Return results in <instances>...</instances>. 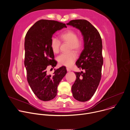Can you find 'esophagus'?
Instances as JSON below:
<instances>
[{"label":"esophagus","instance_id":"1","mask_svg":"<svg viewBox=\"0 0 130 130\" xmlns=\"http://www.w3.org/2000/svg\"><path fill=\"white\" fill-rule=\"evenodd\" d=\"M66 69H67V71H68V72L71 71V69H70V68H69V67H67V68H66Z\"/></svg>","mask_w":130,"mask_h":130}]
</instances>
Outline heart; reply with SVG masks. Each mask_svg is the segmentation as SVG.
Masks as SVG:
<instances>
[{"instance_id": "heart-1", "label": "heart", "mask_w": 130, "mask_h": 130, "mask_svg": "<svg viewBox=\"0 0 130 130\" xmlns=\"http://www.w3.org/2000/svg\"><path fill=\"white\" fill-rule=\"evenodd\" d=\"M61 40L70 45L69 50H73L76 52H79L82 49L83 41L78 38L77 33L71 30H68L60 35ZM50 48L54 53L59 51L60 42L55 38H52L50 41ZM77 59V55L74 52H70L67 54H62L57 58V60L61 65L70 67Z\"/></svg>"}]
</instances>
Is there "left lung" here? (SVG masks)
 Wrapping results in <instances>:
<instances>
[{"label":"left lung","mask_w":130,"mask_h":130,"mask_svg":"<svg viewBox=\"0 0 130 130\" xmlns=\"http://www.w3.org/2000/svg\"><path fill=\"white\" fill-rule=\"evenodd\" d=\"M66 24L79 29L83 37L84 49L76 65L84 71L75 72L77 79L71 91L75 99L85 102L93 96L101 80L103 63L102 40L98 30L86 20H72Z\"/></svg>","instance_id":"left-lung-1"}]
</instances>
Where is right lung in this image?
<instances>
[{
    "mask_svg": "<svg viewBox=\"0 0 130 130\" xmlns=\"http://www.w3.org/2000/svg\"><path fill=\"white\" fill-rule=\"evenodd\" d=\"M66 25L57 21L41 20L36 22L28 31L25 40V61L28 82L39 99L47 101L57 94L58 86L66 75V67L55 70L54 75H48L46 68L56 66L54 53L50 48L53 34Z\"/></svg>",
    "mask_w": 130,
    "mask_h": 130,
    "instance_id": "add662e5",
    "label": "right lung"
}]
</instances>
